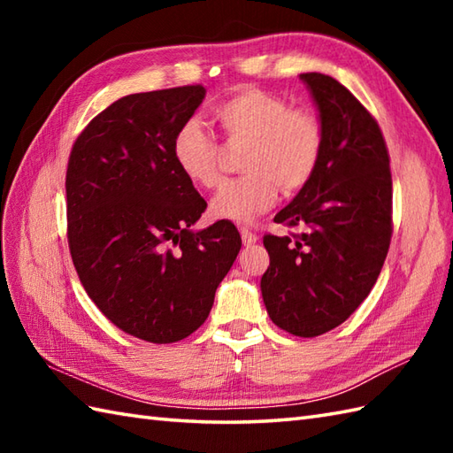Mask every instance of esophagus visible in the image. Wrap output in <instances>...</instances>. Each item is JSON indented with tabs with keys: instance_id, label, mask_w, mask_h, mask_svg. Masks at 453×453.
Returning <instances> with one entry per match:
<instances>
[{
	"instance_id": "esophagus-1",
	"label": "esophagus",
	"mask_w": 453,
	"mask_h": 453,
	"mask_svg": "<svg viewBox=\"0 0 453 453\" xmlns=\"http://www.w3.org/2000/svg\"><path fill=\"white\" fill-rule=\"evenodd\" d=\"M239 234H242V242H243V245H255L257 243V234L255 232H251V229H249V227H242V229H239Z\"/></svg>"
}]
</instances>
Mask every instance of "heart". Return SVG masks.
<instances>
[{
  "label": "heart",
  "instance_id": "obj_1",
  "mask_svg": "<svg viewBox=\"0 0 453 453\" xmlns=\"http://www.w3.org/2000/svg\"><path fill=\"white\" fill-rule=\"evenodd\" d=\"M211 117L227 142L247 143L243 177L227 180L210 200L211 216L245 224L263 214L280 188L294 195L310 185L323 157L325 130L315 112L290 107L284 97L243 85L211 104ZM179 171L192 185L219 182L218 143L196 119L182 122L171 143Z\"/></svg>",
  "mask_w": 453,
  "mask_h": 453
}]
</instances>
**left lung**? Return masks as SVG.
I'll return each instance as SVG.
<instances>
[{"label":"left lung","instance_id":"1","mask_svg":"<svg viewBox=\"0 0 453 453\" xmlns=\"http://www.w3.org/2000/svg\"><path fill=\"white\" fill-rule=\"evenodd\" d=\"M300 78L319 109L325 150L310 185L274 216L302 234L263 237L271 266L261 292L274 325L310 339L349 319L378 280L393 188L386 140L364 104L331 75Z\"/></svg>","mask_w":453,"mask_h":453}]
</instances>
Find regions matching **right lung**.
Returning <instances> with one entry per match:
<instances>
[{"instance_id": "add662e5", "label": "right lung", "mask_w": 453, "mask_h": 453, "mask_svg": "<svg viewBox=\"0 0 453 453\" xmlns=\"http://www.w3.org/2000/svg\"><path fill=\"white\" fill-rule=\"evenodd\" d=\"M202 85L114 101L75 140L65 171L67 245L85 292L136 339H187L242 249L232 221L192 232L206 200L171 143L200 107Z\"/></svg>"}]
</instances>
